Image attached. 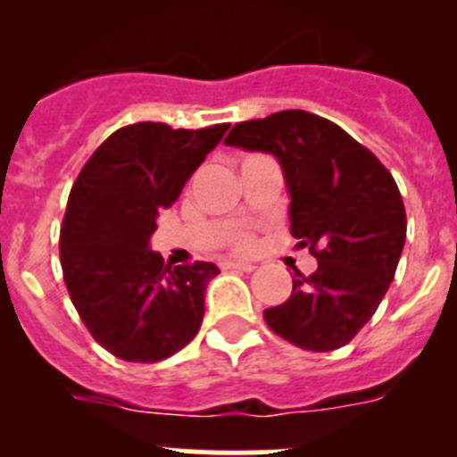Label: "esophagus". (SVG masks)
Instances as JSON below:
<instances>
[{"instance_id": "1", "label": "esophagus", "mask_w": 457, "mask_h": 457, "mask_svg": "<svg viewBox=\"0 0 457 457\" xmlns=\"http://www.w3.org/2000/svg\"><path fill=\"white\" fill-rule=\"evenodd\" d=\"M224 270H236V272H253L256 265L252 263H240V261H228V263H221Z\"/></svg>"}]
</instances>
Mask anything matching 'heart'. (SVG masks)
<instances>
[{
  "label": "heart",
  "mask_w": 457,
  "mask_h": 457,
  "mask_svg": "<svg viewBox=\"0 0 457 457\" xmlns=\"http://www.w3.org/2000/svg\"><path fill=\"white\" fill-rule=\"evenodd\" d=\"M233 245H236L237 249H247L252 247V237H249L247 233H237V236L233 237Z\"/></svg>",
  "instance_id": "b5f03b06"
}]
</instances>
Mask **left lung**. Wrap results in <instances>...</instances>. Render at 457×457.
Returning <instances> with one entry per match:
<instances>
[{"label":"left lung","mask_w":457,"mask_h":457,"mask_svg":"<svg viewBox=\"0 0 457 457\" xmlns=\"http://www.w3.org/2000/svg\"><path fill=\"white\" fill-rule=\"evenodd\" d=\"M226 146L272 153L290 196V233L318 270H295L293 293L265 309L274 334L329 353L373 318L405 245V205L394 176L348 132L322 116L286 109L233 125Z\"/></svg>","instance_id":"obj_1"}]
</instances>
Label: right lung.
I'll list each match as a JSON object with an SVG mask.
<instances>
[{"label":"right lung","mask_w":457,"mask_h":457,"mask_svg":"<svg viewBox=\"0 0 457 457\" xmlns=\"http://www.w3.org/2000/svg\"><path fill=\"white\" fill-rule=\"evenodd\" d=\"M228 125H125L98 146L68 196L59 256L79 318L107 353L153 364L183 350L204 320L215 263L171 265L151 249L171 208Z\"/></svg>","instance_id":"1"}]
</instances>
